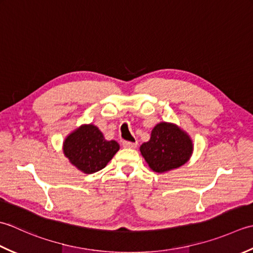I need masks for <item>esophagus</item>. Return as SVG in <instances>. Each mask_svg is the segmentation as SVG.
Masks as SVG:
<instances>
[{"label":"esophagus","instance_id":"obj_1","mask_svg":"<svg viewBox=\"0 0 253 253\" xmlns=\"http://www.w3.org/2000/svg\"><path fill=\"white\" fill-rule=\"evenodd\" d=\"M123 147L126 148H135L137 146V142H130V141H123L122 142Z\"/></svg>","mask_w":253,"mask_h":253}]
</instances>
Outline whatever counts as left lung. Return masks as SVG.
Listing matches in <instances>:
<instances>
[{
	"instance_id": "obj_1",
	"label": "left lung",
	"mask_w": 253,
	"mask_h": 253,
	"mask_svg": "<svg viewBox=\"0 0 253 253\" xmlns=\"http://www.w3.org/2000/svg\"><path fill=\"white\" fill-rule=\"evenodd\" d=\"M192 148L187 133L171 123L162 122L153 128L151 140L143 143L140 149L154 171L165 172L187 163Z\"/></svg>"
}]
</instances>
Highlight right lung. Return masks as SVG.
<instances>
[{"instance_id": "1", "label": "right lung", "mask_w": 253, "mask_h": 253, "mask_svg": "<svg viewBox=\"0 0 253 253\" xmlns=\"http://www.w3.org/2000/svg\"><path fill=\"white\" fill-rule=\"evenodd\" d=\"M119 151L116 141L105 140L97 126H82L65 138L63 152L69 161L85 173L99 171Z\"/></svg>"}]
</instances>
